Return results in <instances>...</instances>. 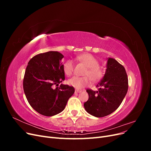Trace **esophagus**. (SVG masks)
Returning <instances> with one entry per match:
<instances>
[{"instance_id":"obj_1","label":"esophagus","mask_w":151,"mask_h":151,"mask_svg":"<svg viewBox=\"0 0 151 151\" xmlns=\"http://www.w3.org/2000/svg\"><path fill=\"white\" fill-rule=\"evenodd\" d=\"M81 92H82V90L76 89V91H75V93H81Z\"/></svg>"}]
</instances>
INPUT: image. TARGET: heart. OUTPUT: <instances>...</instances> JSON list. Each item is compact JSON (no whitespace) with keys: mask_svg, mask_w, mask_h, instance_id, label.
Masks as SVG:
<instances>
[{"mask_svg":"<svg viewBox=\"0 0 151 151\" xmlns=\"http://www.w3.org/2000/svg\"><path fill=\"white\" fill-rule=\"evenodd\" d=\"M77 60L83 63L87 68L84 72V75L87 76L72 77L68 81V84L76 89H81L88 86L91 80L93 83H98L101 81L104 76V71L99 65V62L94 56L89 53H84L77 57ZM74 69V65L72 60H67L63 65V70L65 74L70 77L72 75ZM91 79L90 80V79Z\"/></svg>","mask_w":151,"mask_h":151,"instance_id":"1","label":"heart"}]
</instances>
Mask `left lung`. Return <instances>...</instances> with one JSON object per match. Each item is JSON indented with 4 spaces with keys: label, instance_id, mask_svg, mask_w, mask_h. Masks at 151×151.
Listing matches in <instances>:
<instances>
[{
    "label": "left lung",
    "instance_id": "left-lung-1",
    "mask_svg": "<svg viewBox=\"0 0 151 151\" xmlns=\"http://www.w3.org/2000/svg\"><path fill=\"white\" fill-rule=\"evenodd\" d=\"M103 79L97 84L98 91L86 90L89 95L84 106L88 113L96 117H104L120 106L129 88L124 67L115 59L109 58Z\"/></svg>",
    "mask_w": 151,
    "mask_h": 151
}]
</instances>
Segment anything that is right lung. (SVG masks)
Listing matches in <instances>:
<instances>
[{"mask_svg": "<svg viewBox=\"0 0 151 151\" xmlns=\"http://www.w3.org/2000/svg\"><path fill=\"white\" fill-rule=\"evenodd\" d=\"M63 55L50 51L30 59L23 79V89L28 103L35 111L52 116L64 109L75 89L73 86L58 84L65 80L61 60ZM55 85L58 87L54 88Z\"/></svg>", "mask_w": 151, "mask_h": 151, "instance_id": "obj_1", "label": "right lung"}]
</instances>
